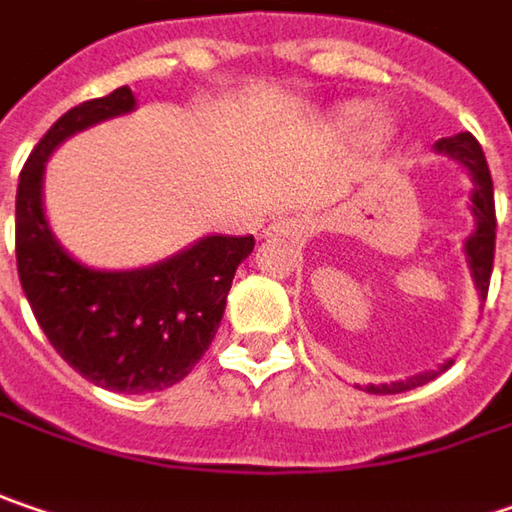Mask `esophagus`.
Instances as JSON below:
<instances>
[{"mask_svg": "<svg viewBox=\"0 0 512 512\" xmlns=\"http://www.w3.org/2000/svg\"><path fill=\"white\" fill-rule=\"evenodd\" d=\"M307 228V220L301 217H278L272 226L266 228V234H281V237H295Z\"/></svg>", "mask_w": 512, "mask_h": 512, "instance_id": "esophagus-1", "label": "esophagus"}]
</instances>
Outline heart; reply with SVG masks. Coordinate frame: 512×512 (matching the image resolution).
<instances>
[{
    "instance_id": "obj_1",
    "label": "heart",
    "mask_w": 512,
    "mask_h": 512,
    "mask_svg": "<svg viewBox=\"0 0 512 512\" xmlns=\"http://www.w3.org/2000/svg\"><path fill=\"white\" fill-rule=\"evenodd\" d=\"M362 118H365V106L362 104L347 106V109H342V115H339V127H342V130H353ZM388 136H391V124H388L385 118H374V121H371V127H368V138L379 144V141H385Z\"/></svg>"
}]
</instances>
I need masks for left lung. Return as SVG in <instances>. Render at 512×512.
Listing matches in <instances>:
<instances>
[{
	"mask_svg": "<svg viewBox=\"0 0 512 512\" xmlns=\"http://www.w3.org/2000/svg\"><path fill=\"white\" fill-rule=\"evenodd\" d=\"M435 153L455 159L458 165L469 170L472 179V194H469V211L475 217V228L464 240V255L469 275L475 281V289L481 295V301L487 298L490 289V275H493V255H496V199H493V179H490V167L484 159L481 144L475 141L472 133H458V136L440 138L435 141ZM455 359H446L443 365H437V371H423V374L408 376L400 382H382V385H359L368 394H403L411 388H420L426 382H432L446 368H452Z\"/></svg>",
	"mask_w": 512,
	"mask_h": 512,
	"instance_id": "obj_1",
	"label": "left lung"
}]
</instances>
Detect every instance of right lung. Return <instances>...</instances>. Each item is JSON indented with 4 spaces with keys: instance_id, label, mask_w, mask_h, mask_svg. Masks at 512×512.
Wrapping results in <instances>:
<instances>
[{
    "instance_id": "1",
    "label": "right lung",
    "mask_w": 512,
    "mask_h": 512,
    "mask_svg": "<svg viewBox=\"0 0 512 512\" xmlns=\"http://www.w3.org/2000/svg\"><path fill=\"white\" fill-rule=\"evenodd\" d=\"M133 109L136 95L121 86L60 115L16 188V269L34 318L77 374L118 394L165 391L194 371L255 249L252 234H205L141 269H95L60 246L43 208L46 162L66 138Z\"/></svg>"
}]
</instances>
